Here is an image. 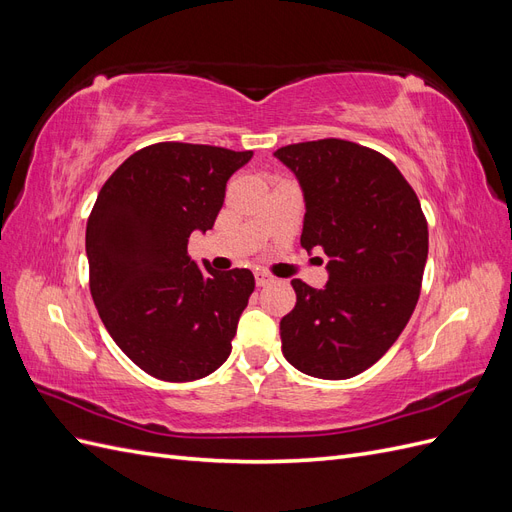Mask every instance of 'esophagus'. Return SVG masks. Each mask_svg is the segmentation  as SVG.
I'll use <instances>...</instances> for the list:
<instances>
[{
    "label": "esophagus",
    "mask_w": 512,
    "mask_h": 512,
    "mask_svg": "<svg viewBox=\"0 0 512 512\" xmlns=\"http://www.w3.org/2000/svg\"><path fill=\"white\" fill-rule=\"evenodd\" d=\"M254 277H256V286H269V284L275 282L273 277L269 273H265V271H256Z\"/></svg>",
    "instance_id": "obj_1"
}]
</instances>
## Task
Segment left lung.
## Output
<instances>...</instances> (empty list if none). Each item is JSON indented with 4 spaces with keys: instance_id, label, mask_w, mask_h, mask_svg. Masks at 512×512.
<instances>
[{
    "instance_id": "8db88e82",
    "label": "left lung",
    "mask_w": 512,
    "mask_h": 512,
    "mask_svg": "<svg viewBox=\"0 0 512 512\" xmlns=\"http://www.w3.org/2000/svg\"><path fill=\"white\" fill-rule=\"evenodd\" d=\"M297 177L301 245L329 256L322 290L292 280L282 352L307 376L346 380L374 365L406 329L421 292L429 232L421 203L382 153L339 138L277 149Z\"/></svg>"
}]
</instances>
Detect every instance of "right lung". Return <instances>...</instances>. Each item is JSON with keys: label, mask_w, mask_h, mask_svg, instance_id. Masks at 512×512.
Here are the masks:
<instances>
[{"label": "right lung", "mask_w": 512, "mask_h": 512, "mask_svg": "<svg viewBox=\"0 0 512 512\" xmlns=\"http://www.w3.org/2000/svg\"><path fill=\"white\" fill-rule=\"evenodd\" d=\"M252 156L158 143L102 185L85 232L91 297L115 344L153 378L198 380L228 359L254 275L200 269L188 243L213 228L228 179Z\"/></svg>", "instance_id": "right-lung-1"}]
</instances>
